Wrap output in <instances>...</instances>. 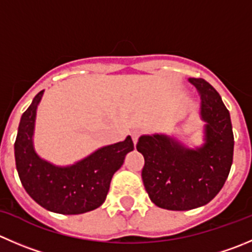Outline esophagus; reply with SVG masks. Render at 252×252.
I'll return each instance as SVG.
<instances>
[{"label": "esophagus", "mask_w": 252, "mask_h": 252, "mask_svg": "<svg viewBox=\"0 0 252 252\" xmlns=\"http://www.w3.org/2000/svg\"><path fill=\"white\" fill-rule=\"evenodd\" d=\"M140 134L141 133L139 130H133V131H131V138H133L134 144L138 143V139H139V136H140Z\"/></svg>", "instance_id": "1"}]
</instances>
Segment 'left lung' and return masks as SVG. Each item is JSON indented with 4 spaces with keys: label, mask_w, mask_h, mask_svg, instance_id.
Returning <instances> with one entry per match:
<instances>
[{
    "label": "left lung",
    "mask_w": 252,
    "mask_h": 252,
    "mask_svg": "<svg viewBox=\"0 0 252 252\" xmlns=\"http://www.w3.org/2000/svg\"><path fill=\"white\" fill-rule=\"evenodd\" d=\"M201 96L204 122L201 146L188 148L166 134L141 135L136 150L143 154L141 177L151 202L168 211L206 206L225 183L234 154L230 114L221 97L203 79H188Z\"/></svg>",
    "instance_id": "1"
}]
</instances>
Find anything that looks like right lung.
<instances>
[{
    "mask_svg": "<svg viewBox=\"0 0 252 252\" xmlns=\"http://www.w3.org/2000/svg\"><path fill=\"white\" fill-rule=\"evenodd\" d=\"M40 91L22 114L14 143V158L19 180L27 193L46 211L59 214H82L103 204L114 172L126 155L134 150L130 136L124 141L102 146L69 166L44 160L34 149L33 135Z\"/></svg>",
    "mask_w": 252,
    "mask_h": 252,
    "instance_id": "1",
    "label": "right lung"
}]
</instances>
